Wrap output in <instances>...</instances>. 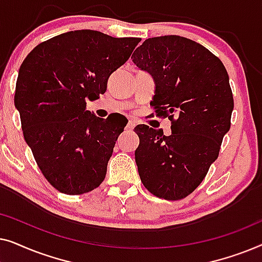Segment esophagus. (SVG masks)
<instances>
[{"mask_svg": "<svg viewBox=\"0 0 262 262\" xmlns=\"http://www.w3.org/2000/svg\"><path fill=\"white\" fill-rule=\"evenodd\" d=\"M135 126H136L135 121H134V120H128V123H127V125H126V130L132 131V130H134Z\"/></svg>", "mask_w": 262, "mask_h": 262, "instance_id": "obj_1", "label": "esophagus"}]
</instances>
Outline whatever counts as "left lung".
<instances>
[{
	"label": "left lung",
	"instance_id": "obj_1",
	"mask_svg": "<svg viewBox=\"0 0 262 262\" xmlns=\"http://www.w3.org/2000/svg\"><path fill=\"white\" fill-rule=\"evenodd\" d=\"M131 59L154 77L150 106L156 117L171 121L169 136L144 124L135 127L139 177L151 194L184 199L202 184L230 128L234 98L227 69L206 48L180 35L146 39Z\"/></svg>",
	"mask_w": 262,
	"mask_h": 262
}]
</instances>
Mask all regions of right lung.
I'll return each instance as SVG.
<instances>
[{
    "label": "right lung",
    "instance_id": "obj_1",
    "mask_svg": "<svg viewBox=\"0 0 262 262\" xmlns=\"http://www.w3.org/2000/svg\"><path fill=\"white\" fill-rule=\"evenodd\" d=\"M141 38L71 31L42 41L21 64L14 102L25 141L46 180L69 195L88 193L106 177L127 119L87 111L105 94L108 77L130 58Z\"/></svg>",
    "mask_w": 262,
    "mask_h": 262
}]
</instances>
